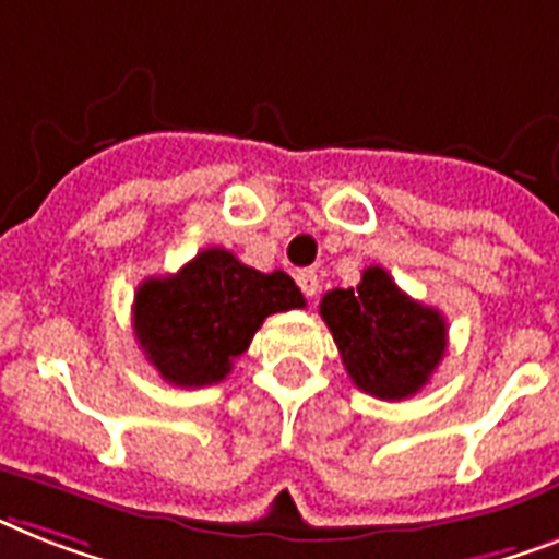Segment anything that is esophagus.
Here are the masks:
<instances>
[{"label":"esophagus","instance_id":"34e87169","mask_svg":"<svg viewBox=\"0 0 559 559\" xmlns=\"http://www.w3.org/2000/svg\"><path fill=\"white\" fill-rule=\"evenodd\" d=\"M297 283H299V288H302V294H306L308 299L317 297V290H320V276H317V271L302 269L297 274Z\"/></svg>","mask_w":559,"mask_h":559}]
</instances>
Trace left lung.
Segmentation results:
<instances>
[{"instance_id": "left-lung-1", "label": "left lung", "mask_w": 559, "mask_h": 559, "mask_svg": "<svg viewBox=\"0 0 559 559\" xmlns=\"http://www.w3.org/2000/svg\"><path fill=\"white\" fill-rule=\"evenodd\" d=\"M320 313L354 385L380 400L417 394L445 354L442 313L400 290L380 265L362 271L357 288L329 290Z\"/></svg>"}]
</instances>
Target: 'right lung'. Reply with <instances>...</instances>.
I'll use <instances>...</instances> for the list:
<instances>
[{"label": "right lung", "mask_w": 559, "mask_h": 559, "mask_svg": "<svg viewBox=\"0 0 559 559\" xmlns=\"http://www.w3.org/2000/svg\"><path fill=\"white\" fill-rule=\"evenodd\" d=\"M306 306L285 271L262 274L225 248H205L168 276H151L133 297V334L145 359L179 389L228 377L265 317Z\"/></svg>", "instance_id": "right-lung-1"}]
</instances>
